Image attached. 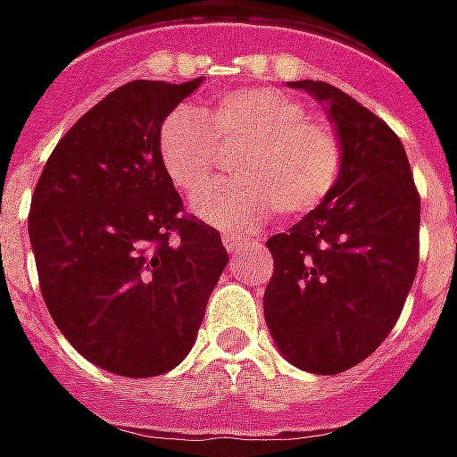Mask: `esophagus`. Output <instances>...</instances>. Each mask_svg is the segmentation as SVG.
I'll return each mask as SVG.
<instances>
[{
  "label": "esophagus",
  "mask_w": 457,
  "mask_h": 457,
  "mask_svg": "<svg viewBox=\"0 0 457 457\" xmlns=\"http://www.w3.org/2000/svg\"><path fill=\"white\" fill-rule=\"evenodd\" d=\"M222 242H225V250H228L229 254H239V252L247 250V242L239 237H229V235H225V237H222Z\"/></svg>",
  "instance_id": "obj_1"
}]
</instances>
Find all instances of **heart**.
<instances>
[{
  "label": "heart",
  "instance_id": "obj_1",
  "mask_svg": "<svg viewBox=\"0 0 457 457\" xmlns=\"http://www.w3.org/2000/svg\"><path fill=\"white\" fill-rule=\"evenodd\" d=\"M229 183L212 185L193 200L207 225L245 235L277 210L296 218L321 205L341 173V140L331 126L314 120L295 96L247 86L235 88L205 111L175 108L158 129L162 173L185 195H195L237 153Z\"/></svg>",
  "mask_w": 457,
  "mask_h": 457
}]
</instances>
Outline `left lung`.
Segmentation results:
<instances>
[{"mask_svg": "<svg viewBox=\"0 0 457 457\" xmlns=\"http://www.w3.org/2000/svg\"><path fill=\"white\" fill-rule=\"evenodd\" d=\"M289 86L324 106L344 161L327 200L267 239L264 321L287 361L331 376L371 356L401 317L418 270L420 197L381 118L324 81Z\"/></svg>", "mask_w": 457, "mask_h": 457, "instance_id": "left-lung-1", "label": "left lung"}]
</instances>
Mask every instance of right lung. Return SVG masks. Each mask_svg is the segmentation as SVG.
Returning <instances> with one entry per match:
<instances>
[{
    "label": "right lung",
    "instance_id": "add662e5",
    "mask_svg": "<svg viewBox=\"0 0 457 457\" xmlns=\"http://www.w3.org/2000/svg\"><path fill=\"white\" fill-rule=\"evenodd\" d=\"M203 79L130 81L59 140L29 210L41 296L73 349L148 378L187 356L228 264L218 229L183 215L158 129Z\"/></svg>",
    "mask_w": 457,
    "mask_h": 457
}]
</instances>
